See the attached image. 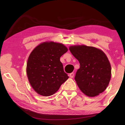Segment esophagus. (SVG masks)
<instances>
[{
  "instance_id": "obj_1",
  "label": "esophagus",
  "mask_w": 125,
  "mask_h": 125,
  "mask_svg": "<svg viewBox=\"0 0 125 125\" xmlns=\"http://www.w3.org/2000/svg\"><path fill=\"white\" fill-rule=\"evenodd\" d=\"M74 73H70L69 74V77L71 78H73V77H74Z\"/></svg>"
}]
</instances>
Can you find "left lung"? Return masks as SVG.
<instances>
[{"label": "left lung", "instance_id": "8db88e82", "mask_svg": "<svg viewBox=\"0 0 125 125\" xmlns=\"http://www.w3.org/2000/svg\"><path fill=\"white\" fill-rule=\"evenodd\" d=\"M69 50L80 62L74 79L80 89L89 97L105 90L111 78V65L103 51L86 45L71 46Z\"/></svg>", "mask_w": 125, "mask_h": 125}]
</instances>
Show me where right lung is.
Returning a JSON list of instances; mask_svg holds the SVG:
<instances>
[{
    "label": "right lung",
    "mask_w": 125,
    "mask_h": 125,
    "mask_svg": "<svg viewBox=\"0 0 125 125\" xmlns=\"http://www.w3.org/2000/svg\"><path fill=\"white\" fill-rule=\"evenodd\" d=\"M67 51L62 44L50 42L40 44L31 53L27 74L31 85L39 94L52 95L69 78L60 60Z\"/></svg>",
    "instance_id": "add662e5"
}]
</instances>
